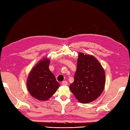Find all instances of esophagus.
<instances>
[{
	"mask_svg": "<svg viewBox=\"0 0 130 130\" xmlns=\"http://www.w3.org/2000/svg\"><path fill=\"white\" fill-rule=\"evenodd\" d=\"M61 84L62 85H68V82L67 81H63L61 83Z\"/></svg>",
	"mask_w": 130,
	"mask_h": 130,
	"instance_id": "obj_1",
	"label": "esophagus"
}]
</instances>
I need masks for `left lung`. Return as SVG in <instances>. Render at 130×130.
Returning <instances> with one entry per match:
<instances>
[{"label":"left lung","mask_w":130,"mask_h":130,"mask_svg":"<svg viewBox=\"0 0 130 130\" xmlns=\"http://www.w3.org/2000/svg\"><path fill=\"white\" fill-rule=\"evenodd\" d=\"M106 75L104 69L96 58L79 52L74 81L69 86L71 92L82 103L94 101L104 89Z\"/></svg>","instance_id":"obj_1"}]
</instances>
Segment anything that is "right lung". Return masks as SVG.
<instances>
[{
	"instance_id": "right-lung-1",
	"label": "right lung",
	"mask_w": 130,
	"mask_h": 130,
	"mask_svg": "<svg viewBox=\"0 0 130 130\" xmlns=\"http://www.w3.org/2000/svg\"><path fill=\"white\" fill-rule=\"evenodd\" d=\"M48 58L40 60L30 71L27 80V88L32 97L38 101L50 98L60 87L56 78L49 70Z\"/></svg>"
}]
</instances>
